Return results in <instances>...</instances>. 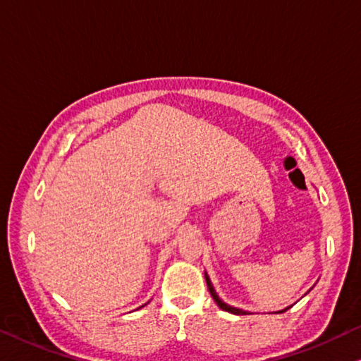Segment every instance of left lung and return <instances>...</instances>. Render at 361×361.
Masks as SVG:
<instances>
[{
	"mask_svg": "<svg viewBox=\"0 0 361 361\" xmlns=\"http://www.w3.org/2000/svg\"><path fill=\"white\" fill-rule=\"evenodd\" d=\"M204 279H207L208 290H209V293H212L213 300L216 302V305H218V307H219L221 310H224V312H229V313H234V314H247V312H243V310H240V308H235V307H231V305H227V303H224L223 300H221V298L218 297V293L214 292L213 286H212V281H209V277H208L207 274H204ZM282 312H286V310H282Z\"/></svg>",
	"mask_w": 361,
	"mask_h": 361,
	"instance_id": "8db88e82",
	"label": "left lung"
}]
</instances>
